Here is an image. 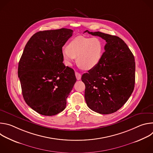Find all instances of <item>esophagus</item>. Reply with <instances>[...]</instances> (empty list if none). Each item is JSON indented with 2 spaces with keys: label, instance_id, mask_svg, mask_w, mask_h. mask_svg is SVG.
Returning <instances> with one entry per match:
<instances>
[{
  "label": "esophagus",
  "instance_id": "obj_1",
  "mask_svg": "<svg viewBox=\"0 0 153 153\" xmlns=\"http://www.w3.org/2000/svg\"><path fill=\"white\" fill-rule=\"evenodd\" d=\"M75 75H76V79H77V80H80V79H81V74L79 73H78V72H75Z\"/></svg>",
  "mask_w": 153,
  "mask_h": 153
}]
</instances>
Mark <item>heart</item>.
I'll list each match as a JSON object with an SVG mask.
<instances>
[{
    "label": "heart",
    "instance_id": "obj_1",
    "mask_svg": "<svg viewBox=\"0 0 153 153\" xmlns=\"http://www.w3.org/2000/svg\"><path fill=\"white\" fill-rule=\"evenodd\" d=\"M103 49V43L99 38L78 37L70 42L68 47L62 48V54L68 66L77 57L79 66L89 70L95 68L100 62Z\"/></svg>",
    "mask_w": 153,
    "mask_h": 153
}]
</instances>
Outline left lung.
I'll use <instances>...</instances> for the list:
<instances>
[{"label": "left lung", "instance_id": "8db88e82", "mask_svg": "<svg viewBox=\"0 0 153 153\" xmlns=\"http://www.w3.org/2000/svg\"><path fill=\"white\" fill-rule=\"evenodd\" d=\"M85 32L106 42L99 64L82 76L85 85V101L96 113L111 114L126 102L134 90V57L120 37L99 31Z\"/></svg>", "mask_w": 153, "mask_h": 153}]
</instances>
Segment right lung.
<instances>
[{
  "label": "right lung",
  "mask_w": 153,
  "mask_h": 153,
  "mask_svg": "<svg viewBox=\"0 0 153 153\" xmlns=\"http://www.w3.org/2000/svg\"><path fill=\"white\" fill-rule=\"evenodd\" d=\"M73 31L61 28L35 33L26 44L18 66V76L27 104L43 116L65 110L76 82L74 71L65 67L63 46Z\"/></svg>",
  "instance_id": "add662e5"
}]
</instances>
